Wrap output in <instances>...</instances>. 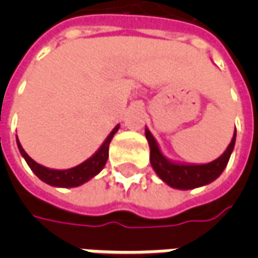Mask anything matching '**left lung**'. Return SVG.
<instances>
[{
	"mask_svg": "<svg viewBox=\"0 0 258 258\" xmlns=\"http://www.w3.org/2000/svg\"><path fill=\"white\" fill-rule=\"evenodd\" d=\"M145 137L151 148V164L157 177L166 182L168 186L174 189L188 190L205 186V185L211 184L216 181L227 167L231 153L235 148V141H236V128L233 131V137L231 140V144L228 145L225 152L221 156L206 164H192V163H181L175 160H170L163 155L160 151V146L155 140L152 133L145 128Z\"/></svg>",
	"mask_w": 258,
	"mask_h": 258,
	"instance_id": "left-lung-1",
	"label": "left lung"
}]
</instances>
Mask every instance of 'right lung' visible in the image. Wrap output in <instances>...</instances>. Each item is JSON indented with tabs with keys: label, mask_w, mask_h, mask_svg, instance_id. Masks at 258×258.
I'll list each match as a JSON object with an SVG mask.
<instances>
[{
	"label": "right lung",
	"mask_w": 258,
	"mask_h": 258,
	"mask_svg": "<svg viewBox=\"0 0 258 258\" xmlns=\"http://www.w3.org/2000/svg\"><path fill=\"white\" fill-rule=\"evenodd\" d=\"M118 128H120V124H117L110 131V134L107 135L106 140L103 141V144L99 146V149L92 156L88 157L85 162L80 163L79 166L72 168H66V170L48 168L45 166L38 164L36 160H33L26 153L25 149L20 145L18 137H16V144H18V148H19L20 155L23 156L26 163L29 164L31 171L36 174L42 182L51 185V186H58V188H76V186H80V185L88 182L91 178H94L95 175L101 173L102 168L105 167V164L107 162V157H109V145H110V141L113 140V137L117 133Z\"/></svg>",
	"instance_id": "1"
}]
</instances>
